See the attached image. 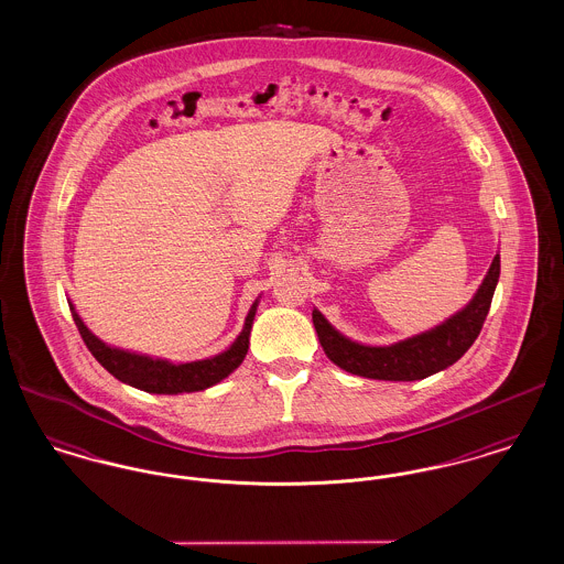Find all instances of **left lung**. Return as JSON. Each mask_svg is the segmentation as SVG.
<instances>
[{"mask_svg":"<svg viewBox=\"0 0 564 564\" xmlns=\"http://www.w3.org/2000/svg\"><path fill=\"white\" fill-rule=\"evenodd\" d=\"M499 272L501 258L497 253L478 294L460 313L431 332L412 336L391 347H366L352 343L325 322L317 308L313 311V323L329 361L350 375L375 380H421L453 366L476 343L492 302Z\"/></svg>","mask_w":564,"mask_h":564,"instance_id":"left-lung-1","label":"left lung"}]
</instances>
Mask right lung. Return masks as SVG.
<instances>
[{"instance_id":"1","label":"right lung","mask_w":564,"mask_h":564,"mask_svg":"<svg viewBox=\"0 0 564 564\" xmlns=\"http://www.w3.org/2000/svg\"><path fill=\"white\" fill-rule=\"evenodd\" d=\"M256 308H258V300L253 302V306L245 319V327L230 349L215 355L212 359H200V361H192V364H169L162 359H152L145 355H134V352L108 347L95 334L88 332V327L82 323L74 306H72V315L78 325L84 345L93 352V357L108 370L109 375L116 376L118 380L131 384L134 389H141L145 393L177 395V393H192V391L209 389L241 366L247 349H249V334H251V323L256 317Z\"/></svg>"}]
</instances>
